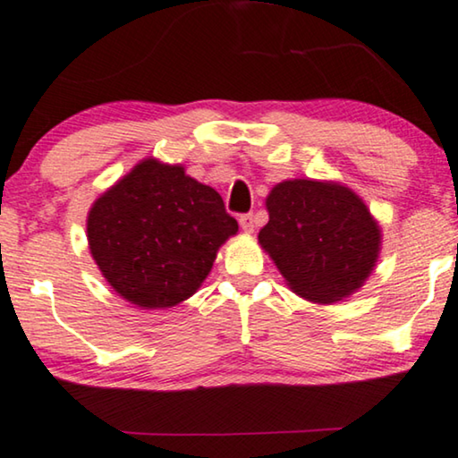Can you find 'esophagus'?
<instances>
[{
  "instance_id": "1",
  "label": "esophagus",
  "mask_w": 458,
  "mask_h": 458,
  "mask_svg": "<svg viewBox=\"0 0 458 458\" xmlns=\"http://www.w3.org/2000/svg\"><path fill=\"white\" fill-rule=\"evenodd\" d=\"M238 224H241V228L244 232H253L255 230V216L253 214H242L241 217H238Z\"/></svg>"
}]
</instances>
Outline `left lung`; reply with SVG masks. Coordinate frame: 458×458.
I'll return each instance as SVG.
<instances>
[{
  "label": "left lung",
  "mask_w": 458,
  "mask_h": 458,
  "mask_svg": "<svg viewBox=\"0 0 458 458\" xmlns=\"http://www.w3.org/2000/svg\"><path fill=\"white\" fill-rule=\"evenodd\" d=\"M266 205L259 242L296 294L334 302L363 286L379 253V228L355 192L299 178L274 186Z\"/></svg>",
  "instance_id": "left-lung-1"
}]
</instances>
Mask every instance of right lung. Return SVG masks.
<instances>
[{
  "instance_id": "1",
  "label": "right lung",
  "mask_w": 458,
  "mask_h": 458,
  "mask_svg": "<svg viewBox=\"0 0 458 458\" xmlns=\"http://www.w3.org/2000/svg\"><path fill=\"white\" fill-rule=\"evenodd\" d=\"M238 222L182 165L145 159L89 211V249L122 299L174 307L197 293Z\"/></svg>"
}]
</instances>
